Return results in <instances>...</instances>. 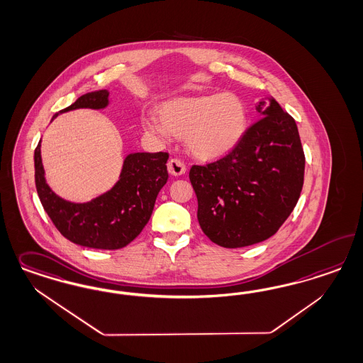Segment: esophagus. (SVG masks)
<instances>
[{"label":"esophagus","instance_id":"34e87169","mask_svg":"<svg viewBox=\"0 0 363 363\" xmlns=\"http://www.w3.org/2000/svg\"><path fill=\"white\" fill-rule=\"evenodd\" d=\"M167 165H168V172H169L171 175H183V174H186V171H187L186 164L183 163L180 159H177V157L171 159Z\"/></svg>","mask_w":363,"mask_h":363}]
</instances>
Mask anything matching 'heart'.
Listing matches in <instances>:
<instances>
[{"label":"heart","instance_id":"b5f03b06","mask_svg":"<svg viewBox=\"0 0 363 363\" xmlns=\"http://www.w3.org/2000/svg\"><path fill=\"white\" fill-rule=\"evenodd\" d=\"M247 108L235 94L180 97L160 108V120L144 117L145 133L167 139L171 135L186 138L189 151L203 160L228 155L246 133Z\"/></svg>","mask_w":363,"mask_h":363}]
</instances>
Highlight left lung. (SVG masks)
I'll return each mask as SVG.
<instances>
[{
  "label": "left lung",
  "mask_w": 363,
  "mask_h": 363,
  "mask_svg": "<svg viewBox=\"0 0 363 363\" xmlns=\"http://www.w3.org/2000/svg\"><path fill=\"white\" fill-rule=\"evenodd\" d=\"M260 118L222 159L192 165L198 220L225 248L257 245L275 234L303 187L304 152L296 123L275 99L259 101Z\"/></svg>",
  "instance_id": "left-lung-1"
}]
</instances>
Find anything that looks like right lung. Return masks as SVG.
<instances>
[{
  "label": "right lung",
  "instance_id": "right-lung-1",
  "mask_svg": "<svg viewBox=\"0 0 363 363\" xmlns=\"http://www.w3.org/2000/svg\"><path fill=\"white\" fill-rule=\"evenodd\" d=\"M108 96L106 89L82 94L53 118L79 108H106ZM40 147L41 141L35 150V188L60 234L74 245L99 250L123 248L140 234L152 215L159 191L168 180V153H130L112 189L88 203H72L61 199L48 186Z\"/></svg>",
  "mask_w": 363,
  "mask_h": 363
}]
</instances>
